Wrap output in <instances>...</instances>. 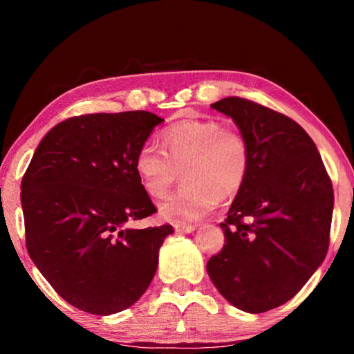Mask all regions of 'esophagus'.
<instances>
[{"mask_svg":"<svg viewBox=\"0 0 354 354\" xmlns=\"http://www.w3.org/2000/svg\"><path fill=\"white\" fill-rule=\"evenodd\" d=\"M195 230H196L195 225H181V223L175 225V231L181 232V234H189V232H194Z\"/></svg>","mask_w":354,"mask_h":354,"instance_id":"1","label":"esophagus"}]
</instances>
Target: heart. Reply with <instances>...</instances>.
Returning a JSON list of instances; mask_svg holds the SVG:
<instances>
[{
    "label": "heart",
    "instance_id": "1",
    "mask_svg": "<svg viewBox=\"0 0 354 354\" xmlns=\"http://www.w3.org/2000/svg\"><path fill=\"white\" fill-rule=\"evenodd\" d=\"M164 149L143 143L134 158V170L143 190L164 198L184 173V183L159 206V215L171 223H190L212 212L220 196L230 198L247 181L251 153L236 129L212 118H187L162 133Z\"/></svg>",
    "mask_w": 354,
    "mask_h": 354
}]
</instances>
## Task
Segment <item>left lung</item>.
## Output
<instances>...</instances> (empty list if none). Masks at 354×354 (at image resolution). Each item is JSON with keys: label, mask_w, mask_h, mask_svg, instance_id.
<instances>
[{"label": "left lung", "mask_w": 354, "mask_h": 354, "mask_svg": "<svg viewBox=\"0 0 354 354\" xmlns=\"http://www.w3.org/2000/svg\"><path fill=\"white\" fill-rule=\"evenodd\" d=\"M211 107L234 120L251 165L220 223L226 243L206 268L232 306L261 314L295 297L325 259L333 184L315 143L292 118L239 97Z\"/></svg>", "instance_id": "1"}]
</instances>
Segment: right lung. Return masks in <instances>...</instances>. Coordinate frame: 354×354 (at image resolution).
I'll return each mask as SVG.
<instances>
[{"label":"right lung","mask_w":354,"mask_h":354,"mask_svg":"<svg viewBox=\"0 0 354 354\" xmlns=\"http://www.w3.org/2000/svg\"><path fill=\"white\" fill-rule=\"evenodd\" d=\"M162 122L147 111L71 117L35 148L21 179L26 248L71 306L115 314L151 283L173 227L128 225L156 212L134 158Z\"/></svg>","instance_id":"add662e5"}]
</instances>
